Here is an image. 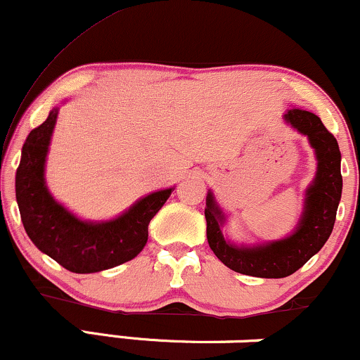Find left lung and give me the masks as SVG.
Returning a JSON list of instances; mask_svg holds the SVG:
<instances>
[{
	"mask_svg": "<svg viewBox=\"0 0 360 360\" xmlns=\"http://www.w3.org/2000/svg\"><path fill=\"white\" fill-rule=\"evenodd\" d=\"M284 120L300 134L307 135L318 160L315 181L307 191V205L295 233L266 245L235 247L223 237V214L214 205L213 194L208 193L206 196L205 217L210 249L226 267L254 278H286L303 267L328 240L342 196L340 148L337 139L311 111L291 108Z\"/></svg>",
	"mask_w": 360,
	"mask_h": 360,
	"instance_id": "obj_1",
	"label": "left lung"
}]
</instances>
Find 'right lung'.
<instances>
[{"mask_svg":"<svg viewBox=\"0 0 360 360\" xmlns=\"http://www.w3.org/2000/svg\"><path fill=\"white\" fill-rule=\"evenodd\" d=\"M59 110L53 108L42 125L28 134L16 169V201L30 240L77 274L100 272L135 259L146 247L148 223L162 208L172 188L148 194L127 213L103 223L82 221L57 203L44 179L45 157Z\"/></svg>","mask_w":360,"mask_h":360,"instance_id":"obj_1","label":"right lung"}]
</instances>
